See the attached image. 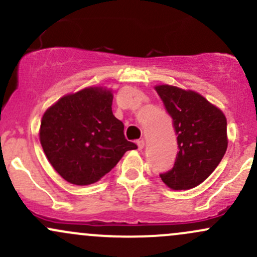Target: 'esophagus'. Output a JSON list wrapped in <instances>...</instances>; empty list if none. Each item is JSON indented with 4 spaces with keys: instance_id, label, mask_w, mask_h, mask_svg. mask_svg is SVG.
Masks as SVG:
<instances>
[{
    "instance_id": "1",
    "label": "esophagus",
    "mask_w": 257,
    "mask_h": 257,
    "mask_svg": "<svg viewBox=\"0 0 257 257\" xmlns=\"http://www.w3.org/2000/svg\"><path fill=\"white\" fill-rule=\"evenodd\" d=\"M137 145H138V149H139V150L142 151L143 149H144V146H145V142H144V140H138Z\"/></svg>"
}]
</instances>
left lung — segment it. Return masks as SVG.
Returning a JSON list of instances; mask_svg holds the SVG:
<instances>
[{
  "label": "left lung",
  "mask_w": 257,
  "mask_h": 257,
  "mask_svg": "<svg viewBox=\"0 0 257 257\" xmlns=\"http://www.w3.org/2000/svg\"><path fill=\"white\" fill-rule=\"evenodd\" d=\"M171 115L178 143L173 168L160 177L173 190L201 184L216 170L227 150L223 112L191 90L172 85L155 87Z\"/></svg>",
  "instance_id": "left-lung-1"
}]
</instances>
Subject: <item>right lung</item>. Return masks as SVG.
I'll use <instances>...</instances> for the list:
<instances>
[{"label": "right lung", "mask_w": 257, "mask_h": 257, "mask_svg": "<svg viewBox=\"0 0 257 257\" xmlns=\"http://www.w3.org/2000/svg\"><path fill=\"white\" fill-rule=\"evenodd\" d=\"M113 95L86 87L63 96L42 115L40 143L47 160L67 182L89 185L102 178L138 146L124 137L112 113Z\"/></svg>", "instance_id": "1"}]
</instances>
